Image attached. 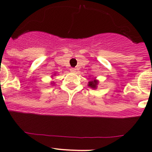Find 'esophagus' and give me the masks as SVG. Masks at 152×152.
I'll return each instance as SVG.
<instances>
[{
	"mask_svg": "<svg viewBox=\"0 0 152 152\" xmlns=\"http://www.w3.org/2000/svg\"><path fill=\"white\" fill-rule=\"evenodd\" d=\"M70 71L71 72H75L76 70V68H74V67H72V68H70Z\"/></svg>",
	"mask_w": 152,
	"mask_h": 152,
	"instance_id": "esophagus-1",
	"label": "esophagus"
}]
</instances>
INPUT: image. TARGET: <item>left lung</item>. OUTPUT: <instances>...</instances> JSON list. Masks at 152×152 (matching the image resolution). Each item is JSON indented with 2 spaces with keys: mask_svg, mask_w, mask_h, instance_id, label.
<instances>
[{
  "mask_svg": "<svg viewBox=\"0 0 152 152\" xmlns=\"http://www.w3.org/2000/svg\"><path fill=\"white\" fill-rule=\"evenodd\" d=\"M88 85L90 87H91L92 88H96V85H97V81L96 80H94V81H91L88 83Z\"/></svg>",
  "mask_w": 152,
  "mask_h": 152,
  "instance_id": "left-lung-1",
  "label": "left lung"
}]
</instances>
